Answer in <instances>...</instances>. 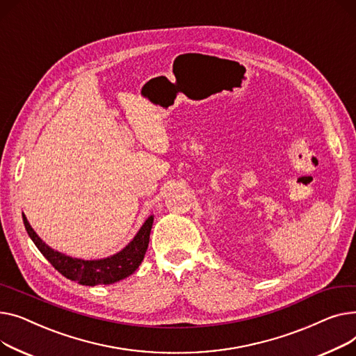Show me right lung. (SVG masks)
Segmentation results:
<instances>
[{
    "label": "right lung",
    "mask_w": 356,
    "mask_h": 356,
    "mask_svg": "<svg viewBox=\"0 0 356 356\" xmlns=\"http://www.w3.org/2000/svg\"><path fill=\"white\" fill-rule=\"evenodd\" d=\"M23 221L27 233L35 244V247L40 250L41 254L51 263V266L58 271V273L83 286H97L112 284L119 280L127 279L139 267L145 257L146 248H148L149 244V234L154 224V216H149L146 218V221L142 224L134 240L127 247L122 248L119 253L97 260L76 259L57 252V250L49 247L35 234L24 214Z\"/></svg>",
    "instance_id": "1"
}]
</instances>
